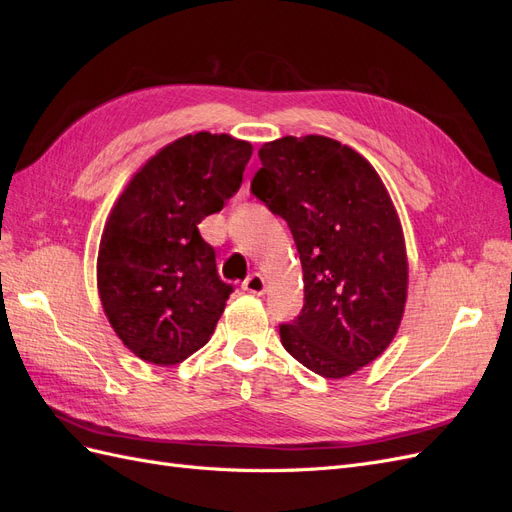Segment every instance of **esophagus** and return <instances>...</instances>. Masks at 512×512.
<instances>
[{
	"instance_id": "obj_1",
	"label": "esophagus",
	"mask_w": 512,
	"mask_h": 512,
	"mask_svg": "<svg viewBox=\"0 0 512 512\" xmlns=\"http://www.w3.org/2000/svg\"><path fill=\"white\" fill-rule=\"evenodd\" d=\"M243 290L245 292H250V294H265L267 292V282H265V277H262L260 273H252L250 277H247V280L243 282Z\"/></svg>"
}]
</instances>
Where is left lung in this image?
I'll list each match as a JSON object with an SVG mask.
<instances>
[{"label": "left lung", "instance_id": "obj_1", "mask_svg": "<svg viewBox=\"0 0 512 512\" xmlns=\"http://www.w3.org/2000/svg\"><path fill=\"white\" fill-rule=\"evenodd\" d=\"M252 192L290 226L305 303L282 346L322 378H348L389 348L408 299V254L376 168L327 136H284L258 151Z\"/></svg>", "mask_w": 512, "mask_h": 512}]
</instances>
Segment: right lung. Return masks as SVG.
I'll use <instances>...</instances> for the list:
<instances>
[{
    "instance_id": "right-lung-1",
    "label": "right lung",
    "mask_w": 512,
    "mask_h": 512,
    "mask_svg": "<svg viewBox=\"0 0 512 512\" xmlns=\"http://www.w3.org/2000/svg\"><path fill=\"white\" fill-rule=\"evenodd\" d=\"M252 143L196 132L136 170L108 213L98 294L113 331L145 363L170 367L203 348L232 288L198 224L241 188Z\"/></svg>"
}]
</instances>
